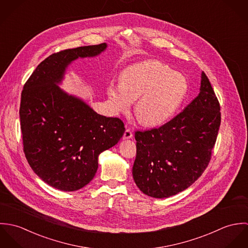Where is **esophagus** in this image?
Masks as SVG:
<instances>
[{
	"mask_svg": "<svg viewBox=\"0 0 248 248\" xmlns=\"http://www.w3.org/2000/svg\"><path fill=\"white\" fill-rule=\"evenodd\" d=\"M132 138H133V133H132V131L129 130V129H127V130L125 131L124 135H123V140H130V139H132Z\"/></svg>",
	"mask_w": 248,
	"mask_h": 248,
	"instance_id": "esophagus-1",
	"label": "esophagus"
}]
</instances>
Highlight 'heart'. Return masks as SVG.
Returning <instances> with one entry per match:
<instances>
[{"label":"heart","mask_w":248,"mask_h":248,"mask_svg":"<svg viewBox=\"0 0 248 248\" xmlns=\"http://www.w3.org/2000/svg\"><path fill=\"white\" fill-rule=\"evenodd\" d=\"M121 83L107 89L114 113H127L137 100L135 112L142 124L158 126L167 122L188 92L187 79L157 60L133 64L121 73Z\"/></svg>","instance_id":"1"}]
</instances>
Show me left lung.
I'll list each match as a JSON object with an SVG mask.
<instances>
[{"mask_svg": "<svg viewBox=\"0 0 248 248\" xmlns=\"http://www.w3.org/2000/svg\"><path fill=\"white\" fill-rule=\"evenodd\" d=\"M219 103L205 73L199 95L157 129L138 131L133 177L142 193L156 199L177 195L206 169L220 125Z\"/></svg>", "mask_w": 248, "mask_h": 248, "instance_id": "obj_1", "label": "left lung"}]
</instances>
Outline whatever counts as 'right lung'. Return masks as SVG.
<instances>
[{"instance_id": "1", "label": "right lung", "mask_w": 248, "mask_h": 248, "mask_svg": "<svg viewBox=\"0 0 248 248\" xmlns=\"http://www.w3.org/2000/svg\"><path fill=\"white\" fill-rule=\"evenodd\" d=\"M107 46L106 43L79 46L48 56L22 92L20 121L26 157L38 177L61 191H76L90 183L99 155L117 144L125 132L119 118L97 113L59 87L73 61L98 56Z\"/></svg>"}]
</instances>
